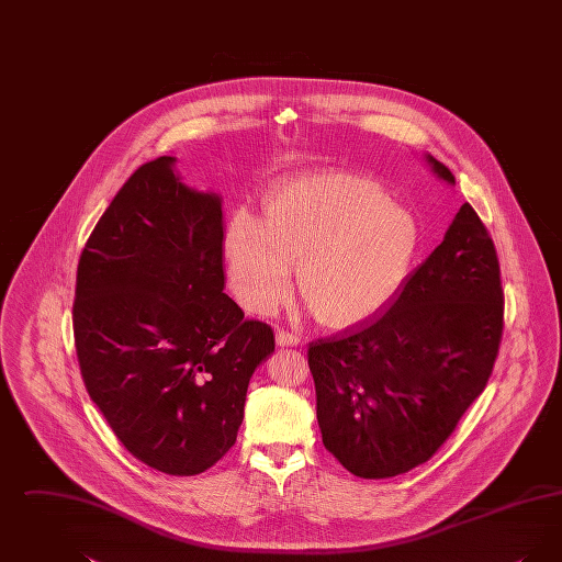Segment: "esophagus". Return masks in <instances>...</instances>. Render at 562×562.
Here are the masks:
<instances>
[{"label":"esophagus","mask_w":562,"mask_h":562,"mask_svg":"<svg viewBox=\"0 0 562 562\" xmlns=\"http://www.w3.org/2000/svg\"><path fill=\"white\" fill-rule=\"evenodd\" d=\"M276 341H278V346H282V348H294V346L301 344V337L294 335V333L284 330V328H278V330H276Z\"/></svg>","instance_id":"1"}]
</instances>
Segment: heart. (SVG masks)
I'll use <instances>...</instances> for the list:
<instances>
[{"label": "heart", "instance_id": "b5f03b06", "mask_svg": "<svg viewBox=\"0 0 562 562\" xmlns=\"http://www.w3.org/2000/svg\"><path fill=\"white\" fill-rule=\"evenodd\" d=\"M419 223L371 179L316 172L278 183L263 218L238 211L225 229V259L244 310L271 314L296 289L314 318L348 328L371 318L401 289L419 246Z\"/></svg>", "mask_w": 562, "mask_h": 562}]
</instances>
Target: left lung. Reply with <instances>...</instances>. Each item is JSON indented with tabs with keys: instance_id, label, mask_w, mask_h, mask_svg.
Returning <instances> with one entry per match:
<instances>
[{
	"instance_id": "1",
	"label": "left lung",
	"mask_w": 562,
	"mask_h": 562,
	"mask_svg": "<svg viewBox=\"0 0 562 562\" xmlns=\"http://www.w3.org/2000/svg\"><path fill=\"white\" fill-rule=\"evenodd\" d=\"M428 161L454 183L442 161ZM502 335L497 250L465 202L385 312L310 344L326 451L371 481L426 463L484 392Z\"/></svg>"
}]
</instances>
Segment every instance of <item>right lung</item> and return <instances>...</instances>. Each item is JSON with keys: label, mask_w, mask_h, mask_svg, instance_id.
<instances>
[{"label": "right lung", "mask_w": 562, "mask_h": 562, "mask_svg": "<svg viewBox=\"0 0 562 562\" xmlns=\"http://www.w3.org/2000/svg\"><path fill=\"white\" fill-rule=\"evenodd\" d=\"M161 156L136 168L81 250L74 337L86 392L113 434L170 476L206 472L276 348L223 293V213Z\"/></svg>", "instance_id": "add662e5"}]
</instances>
